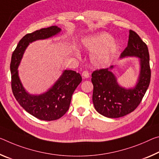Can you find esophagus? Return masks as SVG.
I'll use <instances>...</instances> for the list:
<instances>
[{"mask_svg": "<svg viewBox=\"0 0 159 159\" xmlns=\"http://www.w3.org/2000/svg\"><path fill=\"white\" fill-rule=\"evenodd\" d=\"M82 75L84 79H88L90 76V74L89 72V70H84L82 73Z\"/></svg>", "mask_w": 159, "mask_h": 159, "instance_id": "esophagus-1", "label": "esophagus"}]
</instances>
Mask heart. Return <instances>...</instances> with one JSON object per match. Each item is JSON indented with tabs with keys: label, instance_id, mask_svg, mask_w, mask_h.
Wrapping results in <instances>:
<instances>
[{
	"label": "heart",
	"instance_id": "heart-1",
	"mask_svg": "<svg viewBox=\"0 0 159 159\" xmlns=\"http://www.w3.org/2000/svg\"><path fill=\"white\" fill-rule=\"evenodd\" d=\"M112 38L110 35L107 34H103L96 37H93L89 39H86L85 42V46L87 49L90 50H95L98 49L103 45L107 44L111 41ZM116 45L115 44H111L109 48L100 50L95 52L93 56V59L97 64H103L106 63L110 59V54L114 51Z\"/></svg>",
	"mask_w": 159,
	"mask_h": 159
}]
</instances>
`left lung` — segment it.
<instances>
[{"label":"left lung","instance_id":"1","mask_svg":"<svg viewBox=\"0 0 159 159\" xmlns=\"http://www.w3.org/2000/svg\"><path fill=\"white\" fill-rule=\"evenodd\" d=\"M128 56L140 58V75L134 89H125L120 86L114 74L108 69H97L92 74L94 107L100 114L107 117H121L134 111L149 85L151 69L147 45L132 30H129L127 47L120 57Z\"/></svg>","mask_w":159,"mask_h":159}]
</instances>
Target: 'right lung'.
<instances>
[{
  "instance_id": "add662e5",
  "label": "right lung",
  "mask_w": 159,
  "mask_h": 159,
  "mask_svg": "<svg viewBox=\"0 0 159 159\" xmlns=\"http://www.w3.org/2000/svg\"><path fill=\"white\" fill-rule=\"evenodd\" d=\"M60 31V27L51 26L25 34L20 40L11 57L12 93L17 101L27 112L42 120H56L65 115L69 108L73 93L81 82V75L74 70H66L47 93L39 95H31L22 87L17 74V67L25 49L30 43L37 39L49 38Z\"/></svg>"
}]
</instances>
